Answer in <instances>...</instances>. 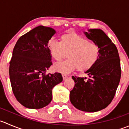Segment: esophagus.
<instances>
[{
  "label": "esophagus",
  "mask_w": 129,
  "mask_h": 129,
  "mask_svg": "<svg viewBox=\"0 0 129 129\" xmlns=\"http://www.w3.org/2000/svg\"><path fill=\"white\" fill-rule=\"evenodd\" d=\"M62 77H63V80L64 81V80H66V79L68 78V76H67V75L66 74H62Z\"/></svg>",
  "instance_id": "34e87169"
}]
</instances>
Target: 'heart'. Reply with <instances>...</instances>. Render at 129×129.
I'll return each instance as SVG.
<instances>
[{
	"label": "heart",
	"instance_id": "obj_1",
	"mask_svg": "<svg viewBox=\"0 0 129 129\" xmlns=\"http://www.w3.org/2000/svg\"><path fill=\"white\" fill-rule=\"evenodd\" d=\"M48 48L51 57L57 62L63 59L67 53L68 60L53 66L61 73H69L76 69L81 72L88 71L98 61L100 53L98 45L74 33L61 36L60 42L51 40Z\"/></svg>",
	"mask_w": 129,
	"mask_h": 129
}]
</instances>
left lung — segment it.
Instances as JSON below:
<instances>
[{
  "label": "left lung",
  "mask_w": 129,
  "mask_h": 129,
  "mask_svg": "<svg viewBox=\"0 0 129 129\" xmlns=\"http://www.w3.org/2000/svg\"><path fill=\"white\" fill-rule=\"evenodd\" d=\"M84 33L98 45L100 53L94 66L85 72L88 78L72 76L75 85L70 100L79 110L96 112L108 107L114 98L120 80V61L117 47L104 31L90 29Z\"/></svg>",
  "instance_id": "1"
}]
</instances>
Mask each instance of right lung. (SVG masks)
<instances>
[{
  "label": "right lung",
  "mask_w": 129,
  "mask_h": 129,
  "mask_svg": "<svg viewBox=\"0 0 129 129\" xmlns=\"http://www.w3.org/2000/svg\"><path fill=\"white\" fill-rule=\"evenodd\" d=\"M54 29L38 26L16 42L10 62L9 76L17 100L30 109H40L52 100V89L63 80L61 74H48L52 65L48 43Z\"/></svg>",
  "instance_id": "add662e5"
}]
</instances>
